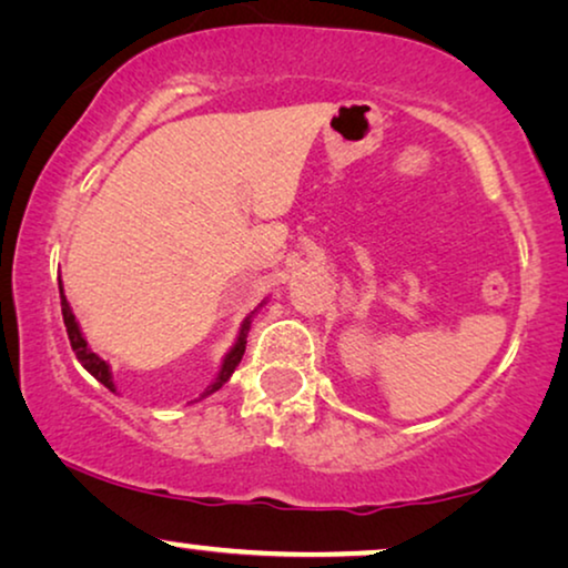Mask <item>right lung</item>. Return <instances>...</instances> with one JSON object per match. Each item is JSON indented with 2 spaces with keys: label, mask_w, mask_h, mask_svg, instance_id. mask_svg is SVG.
Wrapping results in <instances>:
<instances>
[{
  "label": "right lung",
  "mask_w": 568,
  "mask_h": 568,
  "mask_svg": "<svg viewBox=\"0 0 568 568\" xmlns=\"http://www.w3.org/2000/svg\"><path fill=\"white\" fill-rule=\"evenodd\" d=\"M59 292H61V315H64L67 336H69V344H72V352L77 354V359L82 362V367L88 369L90 375L98 379V383H103V385L108 387V390L115 393V387H113V377H111V367H108V364H105L103 359H100V356H98L95 352H90L88 341H84L82 331H80V325H77V321H74L72 307H69V302H67V297H64V290H61V278H59ZM247 331H251V317H245L243 331H240V336H237V341H235V346L230 348V354L224 356L222 369H220V377H216V383H214L212 387H209L206 395H209V393H214V390H220V387L230 379L232 372H235V367H237L240 359H243V354H245Z\"/></svg>",
  "instance_id": "obj_1"
}]
</instances>
